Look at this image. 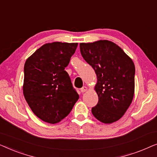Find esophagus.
I'll list each match as a JSON object with an SVG mask.
<instances>
[{"instance_id": "34e87169", "label": "esophagus", "mask_w": 157, "mask_h": 157, "mask_svg": "<svg viewBox=\"0 0 157 157\" xmlns=\"http://www.w3.org/2000/svg\"><path fill=\"white\" fill-rule=\"evenodd\" d=\"M87 90H88V88L86 86H83L81 89V93H84V92L86 91Z\"/></svg>"}]
</instances>
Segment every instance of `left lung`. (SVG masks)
Returning <instances> with one entry per match:
<instances>
[{
  "mask_svg": "<svg viewBox=\"0 0 157 157\" xmlns=\"http://www.w3.org/2000/svg\"><path fill=\"white\" fill-rule=\"evenodd\" d=\"M80 51L97 77L94 90L98 102L92 108V113L104 124L117 121L134 98V62L118 45L108 40L81 43Z\"/></svg>",
  "mask_w": 157,
  "mask_h": 157,
  "instance_id": "8db88e82",
  "label": "left lung"
}]
</instances>
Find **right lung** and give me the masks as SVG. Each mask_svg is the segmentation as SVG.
I'll list each match as a JSON object with an SVG mask.
<instances>
[{"label":"right lung","mask_w":157,"mask_h":157,"mask_svg":"<svg viewBox=\"0 0 157 157\" xmlns=\"http://www.w3.org/2000/svg\"><path fill=\"white\" fill-rule=\"evenodd\" d=\"M77 46L48 43L25 61L23 95L34 114L47 123L57 124L67 117L79 98L64 70Z\"/></svg>","instance_id":"1"}]
</instances>
